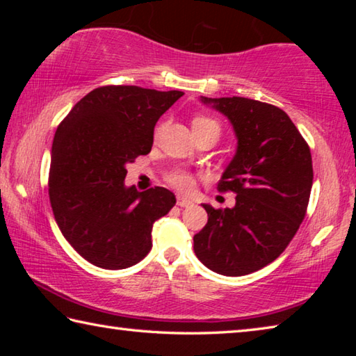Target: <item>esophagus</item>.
I'll use <instances>...</instances> for the list:
<instances>
[{
    "mask_svg": "<svg viewBox=\"0 0 356 356\" xmlns=\"http://www.w3.org/2000/svg\"><path fill=\"white\" fill-rule=\"evenodd\" d=\"M177 206H180V207H191L193 206V201H190L188 197L179 196L177 197Z\"/></svg>",
    "mask_w": 356,
    "mask_h": 356,
    "instance_id": "34e87169",
    "label": "esophagus"
}]
</instances>
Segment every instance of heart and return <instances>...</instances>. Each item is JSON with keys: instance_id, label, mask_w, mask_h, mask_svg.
<instances>
[{"instance_id": "obj_1", "label": "heart", "mask_w": 356, "mask_h": 356, "mask_svg": "<svg viewBox=\"0 0 356 356\" xmlns=\"http://www.w3.org/2000/svg\"><path fill=\"white\" fill-rule=\"evenodd\" d=\"M191 129L193 131L200 130H216L220 134V125L215 119L207 118V116H195L191 120ZM170 184L177 188L179 191H190L195 185V179H193L191 174L185 170H176L172 171L170 176H168Z\"/></svg>"}]
</instances>
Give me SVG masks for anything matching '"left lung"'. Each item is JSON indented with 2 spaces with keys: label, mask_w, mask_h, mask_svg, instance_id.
Wrapping results in <instances>:
<instances>
[{
  "label": "left lung",
  "mask_w": 356,
  "mask_h": 356,
  "mask_svg": "<svg viewBox=\"0 0 356 356\" xmlns=\"http://www.w3.org/2000/svg\"><path fill=\"white\" fill-rule=\"evenodd\" d=\"M201 100L225 114L236 131V155L218 191L237 196L232 209L202 204L209 220L193 237L195 252L215 273L250 275L287 248L305 218L312 186L311 150L278 106L245 97Z\"/></svg>",
  "instance_id": "1"
}]
</instances>
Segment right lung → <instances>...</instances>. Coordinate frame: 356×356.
<instances>
[{"label":"right lung","mask_w":356,"mask_h":356,"mask_svg":"<svg viewBox=\"0 0 356 356\" xmlns=\"http://www.w3.org/2000/svg\"><path fill=\"white\" fill-rule=\"evenodd\" d=\"M182 91L102 86L72 108L51 146L48 195L65 240L95 267L120 270L152 248V226L176 204L163 186H125V166L152 149L154 127Z\"/></svg>","instance_id":"add662e5"}]
</instances>
